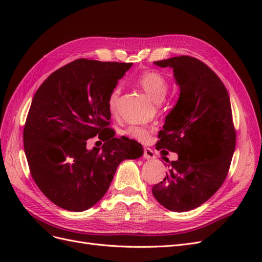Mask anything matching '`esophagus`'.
Masks as SVG:
<instances>
[{"instance_id": "34e87169", "label": "esophagus", "mask_w": 262, "mask_h": 262, "mask_svg": "<svg viewBox=\"0 0 262 262\" xmlns=\"http://www.w3.org/2000/svg\"><path fill=\"white\" fill-rule=\"evenodd\" d=\"M143 157L145 158V160H153V158H155V154H154L153 150L150 149L149 147H145V148H144Z\"/></svg>"}]
</instances>
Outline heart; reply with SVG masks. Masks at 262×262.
Wrapping results in <instances>:
<instances>
[{"label": "heart", "instance_id": "1", "mask_svg": "<svg viewBox=\"0 0 262 262\" xmlns=\"http://www.w3.org/2000/svg\"><path fill=\"white\" fill-rule=\"evenodd\" d=\"M137 83L155 102L163 101L168 92L167 78L156 71H146V72L142 73L138 76ZM119 95H120V87L119 86H116L108 95L107 104L112 112H115L117 108ZM149 133L150 130L142 125H130L125 130L126 136L140 142H146L149 138Z\"/></svg>", "mask_w": 262, "mask_h": 262}]
</instances>
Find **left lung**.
I'll list each match as a JSON object with an SVG mask.
<instances>
[{"instance_id":"left-lung-1","label":"left lung","mask_w":262,"mask_h":262,"mask_svg":"<svg viewBox=\"0 0 262 262\" xmlns=\"http://www.w3.org/2000/svg\"><path fill=\"white\" fill-rule=\"evenodd\" d=\"M154 64L172 69L179 97L156 144L178 160L165 157L166 176L152 192L166 209L186 212L208 201L226 178L236 144L231 101L219 76L200 60L181 55Z\"/></svg>"}]
</instances>
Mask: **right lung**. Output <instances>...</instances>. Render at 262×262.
Returning <instances> with one entry per match:
<instances>
[{"label": "right lung", "instance_id": "right-lung-1", "mask_svg": "<svg viewBox=\"0 0 262 262\" xmlns=\"http://www.w3.org/2000/svg\"><path fill=\"white\" fill-rule=\"evenodd\" d=\"M131 67L78 59L53 72L36 92L24 149L36 185L58 207L92 208L107 192L118 165L143 155L137 141L117 139L109 128L108 95ZM96 135L104 145L87 150L85 141Z\"/></svg>", "mask_w": 262, "mask_h": 262}]
</instances>
